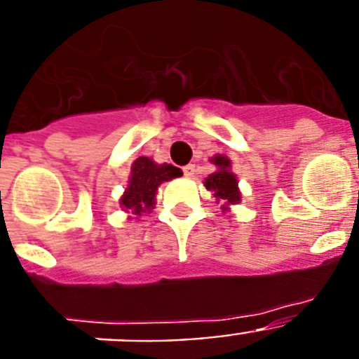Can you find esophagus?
Instances as JSON below:
<instances>
[{
	"instance_id": "1",
	"label": "esophagus",
	"mask_w": 359,
	"mask_h": 359,
	"mask_svg": "<svg viewBox=\"0 0 359 359\" xmlns=\"http://www.w3.org/2000/svg\"><path fill=\"white\" fill-rule=\"evenodd\" d=\"M183 174H185L187 177L194 176V174H196V165H192V163L185 165V167H183Z\"/></svg>"
}]
</instances>
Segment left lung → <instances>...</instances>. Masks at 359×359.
<instances>
[{"instance_id":"8db88e82","label":"left lung","mask_w":359,"mask_h":359,"mask_svg":"<svg viewBox=\"0 0 359 359\" xmlns=\"http://www.w3.org/2000/svg\"><path fill=\"white\" fill-rule=\"evenodd\" d=\"M212 161L217 165L219 170L207 177L205 187L214 192V198L223 199L228 205L239 203L241 194L237 189V177L230 172V160L226 156H215ZM223 210H226V207H223Z\"/></svg>"}]
</instances>
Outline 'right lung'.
I'll return each instance as SVG.
<instances>
[{"label": "right lung", "mask_w": 359, "mask_h": 359, "mask_svg": "<svg viewBox=\"0 0 359 359\" xmlns=\"http://www.w3.org/2000/svg\"><path fill=\"white\" fill-rule=\"evenodd\" d=\"M177 176H182V170L174 167V165H158L151 158H138L133 163L129 187L126 189V194L122 196V199H120V205L123 207V210L140 215L142 212L152 208L154 196H156L160 183L169 182V180Z\"/></svg>", "instance_id": "add662e5"}]
</instances>
